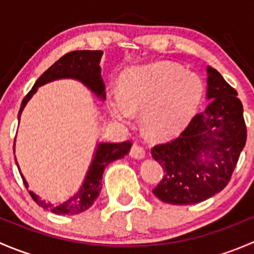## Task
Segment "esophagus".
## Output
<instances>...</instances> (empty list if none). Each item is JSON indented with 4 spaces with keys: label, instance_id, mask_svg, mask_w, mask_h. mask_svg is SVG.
Wrapping results in <instances>:
<instances>
[{
    "label": "esophagus",
    "instance_id": "esophagus-1",
    "mask_svg": "<svg viewBox=\"0 0 254 254\" xmlns=\"http://www.w3.org/2000/svg\"><path fill=\"white\" fill-rule=\"evenodd\" d=\"M130 156L135 160H141V158L145 157V150L139 143L134 142V145L131 146V150H130Z\"/></svg>",
    "mask_w": 254,
    "mask_h": 254
}]
</instances>
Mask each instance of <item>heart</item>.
Listing matches in <instances>:
<instances>
[{
	"label": "heart",
	"mask_w": 254,
	"mask_h": 254,
	"mask_svg": "<svg viewBox=\"0 0 254 254\" xmlns=\"http://www.w3.org/2000/svg\"><path fill=\"white\" fill-rule=\"evenodd\" d=\"M199 76L172 63H157L129 71L120 92L109 93V109L115 119L129 123L142 112L143 127L166 136L188 124L203 97Z\"/></svg>",
	"instance_id": "heart-1"
}]
</instances>
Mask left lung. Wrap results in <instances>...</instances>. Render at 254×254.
<instances>
[{
  "mask_svg": "<svg viewBox=\"0 0 254 254\" xmlns=\"http://www.w3.org/2000/svg\"><path fill=\"white\" fill-rule=\"evenodd\" d=\"M205 111L198 113L172 140L153 146L163 177L152 193L175 205L200 203L229 184L247 140L243 106L219 71L207 67Z\"/></svg>",
  "mask_w": 254,
  "mask_h": 254,
  "instance_id": "obj_1",
  "label": "left lung"
}]
</instances>
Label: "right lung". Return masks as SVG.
<instances>
[{
	"mask_svg": "<svg viewBox=\"0 0 254 254\" xmlns=\"http://www.w3.org/2000/svg\"><path fill=\"white\" fill-rule=\"evenodd\" d=\"M102 55H103V51L101 50H76L61 56L54 65H51L37 79L33 88L24 97V99L22 101V104H20L18 119L20 118V113H22L24 106L29 101L30 97L35 93L38 87L47 83V82L54 81V79L58 78L78 79V81L83 82L88 88H91V91H93L97 96L103 99L106 98V92H104L106 87H104L103 79H102L101 66H99V61H101ZM131 145L132 143L129 140L119 143H99L98 147H97L93 161H92L91 167H89L88 173L86 176V179H84L78 193L73 198L68 199V200L64 201L61 204L53 205L50 203H45L44 200H40L39 196L35 195L32 191H29L30 196H32V199L38 205L44 207V209L49 210V211L54 212V214L76 215L79 214V212L86 211L88 207L93 205L96 199L98 198L99 191L102 189L101 181L104 172V168L109 163L113 162V161L127 155L130 148H131ZM22 179L25 188L28 189V184L25 182V179L23 178V176Z\"/></svg>",
	"mask_w": 254,
	"mask_h": 254,
	"instance_id": "right-lung-1",
	"label": "right lung"
}]
</instances>
